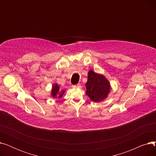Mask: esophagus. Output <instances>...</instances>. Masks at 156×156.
<instances>
[{"label": "esophagus", "mask_w": 156, "mask_h": 156, "mask_svg": "<svg viewBox=\"0 0 156 156\" xmlns=\"http://www.w3.org/2000/svg\"><path fill=\"white\" fill-rule=\"evenodd\" d=\"M72 87L73 88H80V87H81V85L80 83H78L77 85H72Z\"/></svg>", "instance_id": "esophagus-1"}]
</instances>
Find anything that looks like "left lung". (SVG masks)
Instances as JSON below:
<instances>
[{
	"label": "left lung",
	"instance_id": "1",
	"mask_svg": "<svg viewBox=\"0 0 156 156\" xmlns=\"http://www.w3.org/2000/svg\"><path fill=\"white\" fill-rule=\"evenodd\" d=\"M87 96L94 102H100L108 97L111 91L109 80L102 74L97 73L92 70L88 72L87 81L85 84Z\"/></svg>",
	"mask_w": 156,
	"mask_h": 156
}]
</instances>
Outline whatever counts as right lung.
Segmentation results:
<instances>
[{"mask_svg":"<svg viewBox=\"0 0 156 156\" xmlns=\"http://www.w3.org/2000/svg\"><path fill=\"white\" fill-rule=\"evenodd\" d=\"M65 92V90H60L59 85H58L57 83H54L51 89V96L53 97L54 99H57V98L60 99V98L63 96Z\"/></svg>","mask_w":156,"mask_h":156,"instance_id":"right-lung-1","label":"right lung"}]
</instances>
